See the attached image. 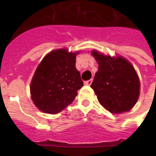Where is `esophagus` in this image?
Returning a JSON list of instances; mask_svg holds the SVG:
<instances>
[{"label":"esophagus","mask_w":156,"mask_h":156,"mask_svg":"<svg viewBox=\"0 0 156 156\" xmlns=\"http://www.w3.org/2000/svg\"><path fill=\"white\" fill-rule=\"evenodd\" d=\"M91 83H92V78H91V79H89V80L87 81H85V82H84V84L87 86H90V84H91Z\"/></svg>","instance_id":"34e87169"}]
</instances>
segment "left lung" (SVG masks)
<instances>
[{
  "instance_id": "8db88e82",
  "label": "left lung",
  "mask_w": 156,
  "mask_h": 156,
  "mask_svg": "<svg viewBox=\"0 0 156 156\" xmlns=\"http://www.w3.org/2000/svg\"><path fill=\"white\" fill-rule=\"evenodd\" d=\"M99 69L90 85L101 105L113 113L130 110L139 95V79L127 60L92 51Z\"/></svg>"
}]
</instances>
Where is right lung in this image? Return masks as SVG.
Listing matches in <instances>:
<instances>
[{
    "instance_id": "add662e5",
    "label": "right lung",
    "mask_w": 156,
    "mask_h": 156,
    "mask_svg": "<svg viewBox=\"0 0 156 156\" xmlns=\"http://www.w3.org/2000/svg\"><path fill=\"white\" fill-rule=\"evenodd\" d=\"M76 53L59 49L48 53L36 69L30 83V94L38 108L58 113L75 99L83 86L75 66Z\"/></svg>"
}]
</instances>
